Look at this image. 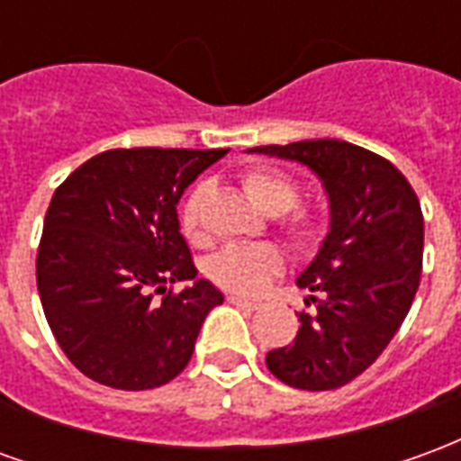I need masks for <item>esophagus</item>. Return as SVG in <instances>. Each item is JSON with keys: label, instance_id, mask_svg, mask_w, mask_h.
<instances>
[{"label": "esophagus", "instance_id": "34e87169", "mask_svg": "<svg viewBox=\"0 0 461 461\" xmlns=\"http://www.w3.org/2000/svg\"><path fill=\"white\" fill-rule=\"evenodd\" d=\"M231 306H240V309H249V311H257L259 309V303L257 301H249V299H241V296H227Z\"/></svg>", "mask_w": 461, "mask_h": 461}]
</instances>
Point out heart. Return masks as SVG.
<instances>
[{
  "mask_svg": "<svg viewBox=\"0 0 461 461\" xmlns=\"http://www.w3.org/2000/svg\"><path fill=\"white\" fill-rule=\"evenodd\" d=\"M241 185L251 202L267 214H284V230L291 244L301 251L316 249L326 221L316 210L291 206L299 202V185L289 175L274 167H251L241 175ZM210 200V182H194L180 204V230L190 241H200L204 234V204ZM292 212H289L288 210ZM284 269V257L271 244H231L217 251L210 261V276L234 294H259Z\"/></svg>",
  "mask_w": 461,
  "mask_h": 461,
  "instance_id": "obj_1",
  "label": "heart"
}]
</instances>
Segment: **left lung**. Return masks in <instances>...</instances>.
Returning <instances> with one entry per match:
<instances>
[{"label":"left lung","mask_w":461,"mask_h":461,"mask_svg":"<svg viewBox=\"0 0 461 461\" xmlns=\"http://www.w3.org/2000/svg\"><path fill=\"white\" fill-rule=\"evenodd\" d=\"M249 152L296 160L319 175L330 227L296 284L313 313H299L294 343L267 353V367L299 390H336L377 360L412 306L425 221L395 165L346 140L261 145Z\"/></svg>","instance_id":"1"}]
</instances>
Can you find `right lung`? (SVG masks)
Wrapping results in <instances>:
<instances>
[{
	"instance_id": "right-lung-1",
	"label": "right lung",
	"mask_w": 461,
	"mask_h": 461,
	"mask_svg": "<svg viewBox=\"0 0 461 461\" xmlns=\"http://www.w3.org/2000/svg\"><path fill=\"white\" fill-rule=\"evenodd\" d=\"M227 150L118 148L86 160L46 210L36 286L66 357L115 390H150L190 363L207 313L224 296L197 276L177 202ZM162 293L160 302L154 294Z\"/></svg>"
}]
</instances>
